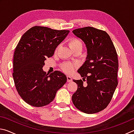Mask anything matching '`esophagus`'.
Listing matches in <instances>:
<instances>
[{"label":"esophagus","mask_w":134,"mask_h":134,"mask_svg":"<svg viewBox=\"0 0 134 134\" xmlns=\"http://www.w3.org/2000/svg\"><path fill=\"white\" fill-rule=\"evenodd\" d=\"M67 79L68 82H71V81H72V78L69 76H67Z\"/></svg>","instance_id":"1"}]
</instances>
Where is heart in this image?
Listing matches in <instances>:
<instances>
[{"mask_svg":"<svg viewBox=\"0 0 134 134\" xmlns=\"http://www.w3.org/2000/svg\"><path fill=\"white\" fill-rule=\"evenodd\" d=\"M69 44L71 49L74 48V47L79 46V45H81L82 46V44H81L80 41L77 39V38H72V39L70 40ZM74 68H75V65L71 64V63H65V64L62 65L63 70L65 72H67V73H70V72H71L73 71Z\"/></svg>","mask_w":134,"mask_h":134,"instance_id":"heart-1","label":"heart"}]
</instances>
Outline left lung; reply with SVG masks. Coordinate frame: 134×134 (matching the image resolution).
Segmentation results:
<instances>
[{
  "instance_id": "8db88e82",
  "label": "left lung",
  "mask_w": 134,
  "mask_h": 134,
  "mask_svg": "<svg viewBox=\"0 0 134 134\" xmlns=\"http://www.w3.org/2000/svg\"><path fill=\"white\" fill-rule=\"evenodd\" d=\"M87 48L86 60L78 72L81 80H73L77 89L72 96L74 105L88 114L99 112L107 107L118 85V59L114 45L105 31L87 26L72 31Z\"/></svg>"
}]
</instances>
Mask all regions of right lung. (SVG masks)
Returning <instances> with one entry per match:
<instances>
[{"mask_svg":"<svg viewBox=\"0 0 134 134\" xmlns=\"http://www.w3.org/2000/svg\"><path fill=\"white\" fill-rule=\"evenodd\" d=\"M35 26L22 36L13 55V78L18 93L26 103L35 107L50 103L57 92L66 83L64 73L43 71L47 57L54 54L57 47L69 33Z\"/></svg>","mask_w":134,"mask_h":134,"instance_id":"add662e5","label":"right lung"}]
</instances>
